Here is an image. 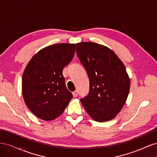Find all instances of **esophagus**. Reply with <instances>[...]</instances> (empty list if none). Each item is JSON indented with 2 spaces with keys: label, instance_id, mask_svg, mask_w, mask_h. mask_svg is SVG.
I'll list each match as a JSON object with an SVG mask.
<instances>
[{
  "label": "esophagus",
  "instance_id": "1",
  "mask_svg": "<svg viewBox=\"0 0 157 157\" xmlns=\"http://www.w3.org/2000/svg\"><path fill=\"white\" fill-rule=\"evenodd\" d=\"M73 96L74 98H76L78 96V91H77V90H75V92H73Z\"/></svg>",
  "mask_w": 157,
  "mask_h": 157
}]
</instances>
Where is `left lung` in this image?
I'll list each match as a JSON object with an SVG mask.
<instances>
[{
	"instance_id": "8db88e82",
	"label": "left lung",
	"mask_w": 157,
	"mask_h": 157,
	"mask_svg": "<svg viewBox=\"0 0 157 157\" xmlns=\"http://www.w3.org/2000/svg\"><path fill=\"white\" fill-rule=\"evenodd\" d=\"M76 46L90 81L89 94L80 101L94 121H110L121 111L129 94L130 80L125 66L107 46L90 42Z\"/></svg>"
}]
</instances>
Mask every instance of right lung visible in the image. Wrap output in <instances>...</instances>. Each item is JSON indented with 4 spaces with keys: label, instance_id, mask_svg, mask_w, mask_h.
I'll return each instance as SVG.
<instances>
[{
    "label": "right lung",
    "instance_id": "right-lung-1",
    "mask_svg": "<svg viewBox=\"0 0 157 157\" xmlns=\"http://www.w3.org/2000/svg\"><path fill=\"white\" fill-rule=\"evenodd\" d=\"M75 44H54L40 50L23 74L22 94L38 118L52 121L63 113L73 95L66 88L63 69L72 60Z\"/></svg>",
    "mask_w": 157,
    "mask_h": 157
}]
</instances>
